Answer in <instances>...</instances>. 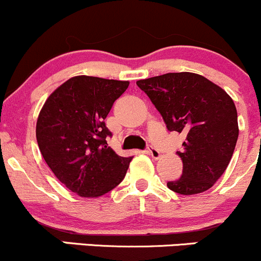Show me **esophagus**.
Masks as SVG:
<instances>
[{"label": "esophagus", "mask_w": 261, "mask_h": 261, "mask_svg": "<svg viewBox=\"0 0 261 261\" xmlns=\"http://www.w3.org/2000/svg\"><path fill=\"white\" fill-rule=\"evenodd\" d=\"M146 152L150 155V156L154 158V159H159L160 158V152L158 151L156 149H154V147H149V149L146 150Z\"/></svg>", "instance_id": "esophagus-1"}]
</instances>
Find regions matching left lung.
Wrapping results in <instances>:
<instances>
[{
  "label": "left lung",
  "mask_w": 261,
  "mask_h": 261,
  "mask_svg": "<svg viewBox=\"0 0 261 261\" xmlns=\"http://www.w3.org/2000/svg\"><path fill=\"white\" fill-rule=\"evenodd\" d=\"M149 96L169 131L184 133L183 173L168 188L183 196L206 192L227 168L239 138L232 98L203 75L167 73L136 82Z\"/></svg>",
  "instance_id": "left-lung-1"
}]
</instances>
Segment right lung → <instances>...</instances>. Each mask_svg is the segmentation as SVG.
Here are the masks:
<instances>
[{
    "label": "right lung",
    "instance_id": "1",
    "mask_svg": "<svg viewBox=\"0 0 261 261\" xmlns=\"http://www.w3.org/2000/svg\"><path fill=\"white\" fill-rule=\"evenodd\" d=\"M130 82L88 75L69 78L41 107L36 121L39 149L55 177L69 191L96 198L125 178L133 156L107 144L105 118Z\"/></svg>",
    "mask_w": 261,
    "mask_h": 261
}]
</instances>
